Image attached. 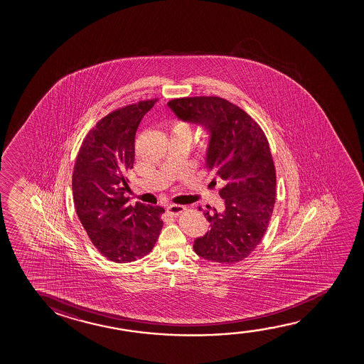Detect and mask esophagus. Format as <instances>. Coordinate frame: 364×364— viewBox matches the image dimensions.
Segmentation results:
<instances>
[{"instance_id":"1","label":"esophagus","mask_w":364,"mask_h":364,"mask_svg":"<svg viewBox=\"0 0 364 364\" xmlns=\"http://www.w3.org/2000/svg\"><path fill=\"white\" fill-rule=\"evenodd\" d=\"M185 210H186V208L183 206V205H170V206H168L166 211L171 216H178V215L183 214Z\"/></svg>"}]
</instances>
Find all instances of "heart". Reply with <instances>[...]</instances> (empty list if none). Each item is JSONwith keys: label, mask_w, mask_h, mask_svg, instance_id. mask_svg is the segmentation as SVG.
Here are the masks:
<instances>
[{"label": "heart", "mask_w": 364, "mask_h": 364, "mask_svg": "<svg viewBox=\"0 0 364 364\" xmlns=\"http://www.w3.org/2000/svg\"><path fill=\"white\" fill-rule=\"evenodd\" d=\"M170 129H171V133H173V134L186 135V136H190L189 127L184 124L183 122H180V120H173V122L170 123Z\"/></svg>", "instance_id": "b5f03b06"}]
</instances>
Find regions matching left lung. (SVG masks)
<instances>
[{
  "label": "left lung",
  "instance_id": "left-lung-1",
  "mask_svg": "<svg viewBox=\"0 0 364 364\" xmlns=\"http://www.w3.org/2000/svg\"><path fill=\"white\" fill-rule=\"evenodd\" d=\"M168 105L180 119L209 130L205 168L223 184L225 209L206 205L210 230L195 240L194 251L211 262L237 264L261 242L274 211L276 169L269 140L254 118L224 98L184 97Z\"/></svg>",
  "mask_w": 364,
  "mask_h": 364
}]
</instances>
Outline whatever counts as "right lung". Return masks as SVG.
Wrapping results in <instances>:
<instances>
[{
    "label": "right lung",
    "mask_w": 364,
    "mask_h": 364,
    "mask_svg": "<svg viewBox=\"0 0 364 364\" xmlns=\"http://www.w3.org/2000/svg\"><path fill=\"white\" fill-rule=\"evenodd\" d=\"M158 100H140L105 115L85 135L75 159V213L95 249L118 264L143 259L163 229V208L132 206L124 196L127 173L134 164L135 133Z\"/></svg>",
    "instance_id": "add662e5"
}]
</instances>
